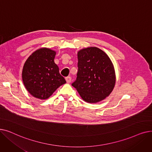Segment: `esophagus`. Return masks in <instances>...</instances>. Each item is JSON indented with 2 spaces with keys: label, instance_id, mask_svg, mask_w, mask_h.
<instances>
[{
  "label": "esophagus",
  "instance_id": "34e87169",
  "mask_svg": "<svg viewBox=\"0 0 152 152\" xmlns=\"http://www.w3.org/2000/svg\"><path fill=\"white\" fill-rule=\"evenodd\" d=\"M65 79H66V82H67L68 83H69L71 81V77L70 76H67V77H65Z\"/></svg>",
  "mask_w": 152,
  "mask_h": 152
}]
</instances>
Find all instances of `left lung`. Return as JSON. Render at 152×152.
Masks as SVG:
<instances>
[{
	"instance_id": "1",
	"label": "left lung",
	"mask_w": 152,
	"mask_h": 152,
	"mask_svg": "<svg viewBox=\"0 0 152 152\" xmlns=\"http://www.w3.org/2000/svg\"><path fill=\"white\" fill-rule=\"evenodd\" d=\"M76 79L72 86L82 99L97 103L110 94L115 84V73L108 56L97 47H89L77 53Z\"/></svg>"
}]
</instances>
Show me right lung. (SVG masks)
<instances>
[{"mask_svg": "<svg viewBox=\"0 0 152 152\" xmlns=\"http://www.w3.org/2000/svg\"><path fill=\"white\" fill-rule=\"evenodd\" d=\"M56 52L42 48L32 53L24 65L22 78L28 91L37 99H46L66 83L54 62Z\"/></svg>", "mask_w": 152, "mask_h": 152, "instance_id": "obj_1", "label": "right lung"}]
</instances>
